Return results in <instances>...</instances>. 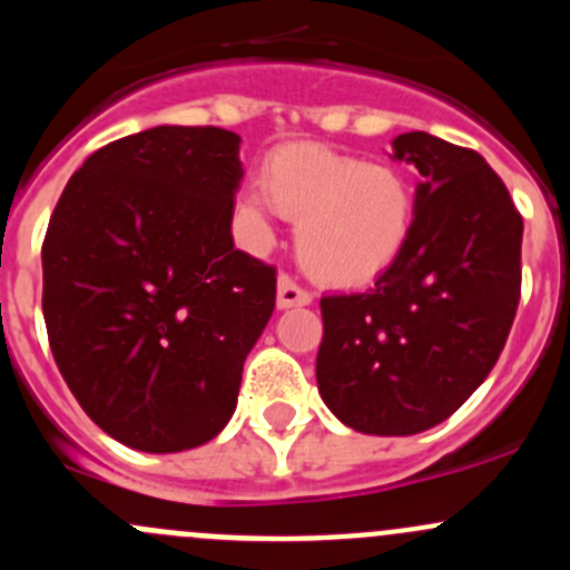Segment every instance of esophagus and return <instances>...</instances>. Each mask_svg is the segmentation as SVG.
<instances>
[{"label":"esophagus","mask_w":570,"mask_h":570,"mask_svg":"<svg viewBox=\"0 0 570 570\" xmlns=\"http://www.w3.org/2000/svg\"><path fill=\"white\" fill-rule=\"evenodd\" d=\"M312 303V295H308L303 286L295 284V278L289 275H278V308H297V306H308Z\"/></svg>","instance_id":"esophagus-1"}]
</instances>
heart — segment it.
<instances>
[{
	"label": "heart",
	"instance_id": "b5f03b06",
	"mask_svg": "<svg viewBox=\"0 0 570 570\" xmlns=\"http://www.w3.org/2000/svg\"><path fill=\"white\" fill-rule=\"evenodd\" d=\"M264 189L243 193L256 243L273 237V215L297 223V258L331 286L370 284L400 258L413 228V195L396 170L366 165L317 142H289L267 157Z\"/></svg>",
	"mask_w": 570,
	"mask_h": 570
}]
</instances>
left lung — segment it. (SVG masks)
<instances>
[{"label": "left lung", "instance_id": "obj_1", "mask_svg": "<svg viewBox=\"0 0 570 570\" xmlns=\"http://www.w3.org/2000/svg\"><path fill=\"white\" fill-rule=\"evenodd\" d=\"M389 157L422 176L411 237L372 289L320 301L317 386L358 433L416 435L497 364L519 308L524 220L476 151L405 131Z\"/></svg>", "mask_w": 570, "mask_h": 570}]
</instances>
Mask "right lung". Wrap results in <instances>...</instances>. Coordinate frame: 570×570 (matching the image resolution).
<instances>
[{"mask_svg":"<svg viewBox=\"0 0 570 570\" xmlns=\"http://www.w3.org/2000/svg\"><path fill=\"white\" fill-rule=\"evenodd\" d=\"M239 135L154 126L85 159L43 239V320L82 411L131 450L215 439L275 308V269L234 248Z\"/></svg>","mask_w":570,"mask_h":570,"instance_id":"right-lung-1","label":"right lung"}]
</instances>
